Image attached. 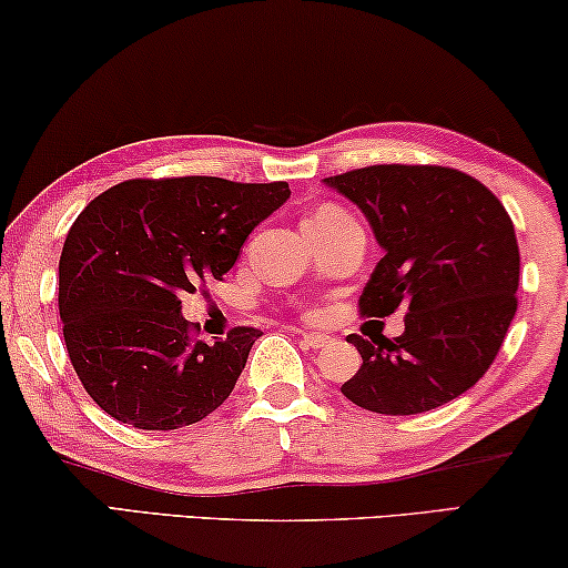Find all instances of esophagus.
<instances>
[{
	"label": "esophagus",
	"instance_id": "esophagus-1",
	"mask_svg": "<svg viewBox=\"0 0 568 568\" xmlns=\"http://www.w3.org/2000/svg\"><path fill=\"white\" fill-rule=\"evenodd\" d=\"M301 338H303V344L311 346V349H321V346H326L328 342H332L326 334H318V332H303Z\"/></svg>",
	"mask_w": 568,
	"mask_h": 568
}]
</instances>
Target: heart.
I'll return each mask as SVG.
<instances>
[{"instance_id":"b5f03b06","label":"heart","mask_w":568,"mask_h":568,"mask_svg":"<svg viewBox=\"0 0 568 568\" xmlns=\"http://www.w3.org/2000/svg\"><path fill=\"white\" fill-rule=\"evenodd\" d=\"M346 219H352L349 214L342 206H336V203H324V206H318L316 211H313L311 219L306 224H338V222H346Z\"/></svg>"}]
</instances>
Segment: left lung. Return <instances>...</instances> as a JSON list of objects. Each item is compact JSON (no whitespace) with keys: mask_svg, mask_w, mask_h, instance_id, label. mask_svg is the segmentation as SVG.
<instances>
[{"mask_svg":"<svg viewBox=\"0 0 568 568\" xmlns=\"http://www.w3.org/2000/svg\"><path fill=\"white\" fill-rule=\"evenodd\" d=\"M324 183L357 203L385 252L359 295L362 316L405 311L400 336L346 338L362 367L342 393L385 416H416L467 393L518 308L520 252L500 199L442 165H369Z\"/></svg>","mask_w":568,"mask_h":568,"instance_id":"left-lung-1","label":"left lung"}]
</instances>
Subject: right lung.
Segmentation results:
<instances>
[{
	"mask_svg": "<svg viewBox=\"0 0 568 568\" xmlns=\"http://www.w3.org/2000/svg\"><path fill=\"white\" fill-rule=\"evenodd\" d=\"M287 183L134 178L89 203L65 236L58 311L68 357L101 410L142 430L199 423L232 395L260 328L196 342L181 298L222 281Z\"/></svg>",
	"mask_w": 568,
	"mask_h": 568,
	"instance_id": "right-lung-1",
	"label": "right lung"
}]
</instances>
